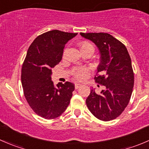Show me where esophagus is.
<instances>
[{"instance_id":"1","label":"esophagus","mask_w":149,"mask_h":149,"mask_svg":"<svg viewBox=\"0 0 149 149\" xmlns=\"http://www.w3.org/2000/svg\"><path fill=\"white\" fill-rule=\"evenodd\" d=\"M81 86V84H75V88H76V89H78V88H80Z\"/></svg>"}]
</instances>
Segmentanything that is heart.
I'll return each mask as SVG.
<instances>
[{
	"label": "heart",
	"instance_id": "1",
	"mask_svg": "<svg viewBox=\"0 0 149 149\" xmlns=\"http://www.w3.org/2000/svg\"><path fill=\"white\" fill-rule=\"evenodd\" d=\"M80 46L81 49H86L87 47H93L92 45L90 44L88 42H82L80 43L79 45ZM88 69L86 68H78L76 69V71H75V76L79 80H84L88 76Z\"/></svg>",
	"mask_w": 149,
	"mask_h": 149
}]
</instances>
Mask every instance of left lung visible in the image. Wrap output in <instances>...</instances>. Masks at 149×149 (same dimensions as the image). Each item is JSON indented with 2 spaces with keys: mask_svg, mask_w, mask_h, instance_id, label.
<instances>
[{
  "mask_svg": "<svg viewBox=\"0 0 149 149\" xmlns=\"http://www.w3.org/2000/svg\"><path fill=\"white\" fill-rule=\"evenodd\" d=\"M81 36L92 42L100 53L97 67L100 75L96 82L104 86L100 94L95 88L86 100L90 112L100 120L109 121L118 118L130 101L134 74L131 59L125 46L107 33H80Z\"/></svg>",
  "mask_w": 149,
  "mask_h": 149,
  "instance_id": "obj_1",
  "label": "left lung"
}]
</instances>
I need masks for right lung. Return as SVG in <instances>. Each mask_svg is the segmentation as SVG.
Here are the masks:
<instances>
[{
	"mask_svg": "<svg viewBox=\"0 0 149 149\" xmlns=\"http://www.w3.org/2000/svg\"><path fill=\"white\" fill-rule=\"evenodd\" d=\"M78 33L52 30L38 36L29 47L22 69V84L27 102L45 119L62 115L74 91L70 82L54 86L52 68L62 60L66 43Z\"/></svg>",
	"mask_w": 149,
	"mask_h": 149,
	"instance_id": "1",
	"label": "right lung"
}]
</instances>
